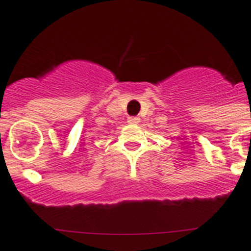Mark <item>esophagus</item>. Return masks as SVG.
I'll use <instances>...</instances> for the list:
<instances>
[{
  "instance_id": "1",
  "label": "esophagus",
  "mask_w": 251,
  "mask_h": 251,
  "mask_svg": "<svg viewBox=\"0 0 251 251\" xmlns=\"http://www.w3.org/2000/svg\"><path fill=\"white\" fill-rule=\"evenodd\" d=\"M127 123H130V124H139L140 123V119L136 118V116H130V118H127Z\"/></svg>"
}]
</instances>
